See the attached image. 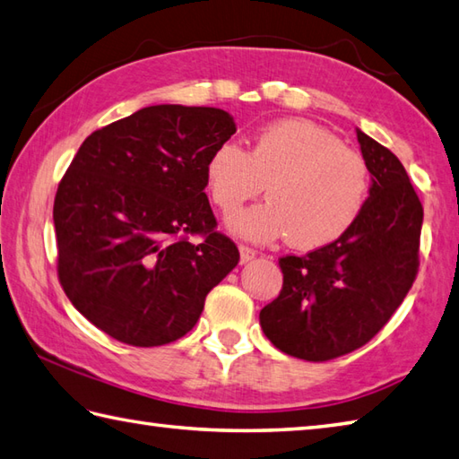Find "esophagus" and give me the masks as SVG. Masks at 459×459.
Returning <instances> with one entry per match:
<instances>
[{"label": "esophagus", "mask_w": 459, "mask_h": 459, "mask_svg": "<svg viewBox=\"0 0 459 459\" xmlns=\"http://www.w3.org/2000/svg\"><path fill=\"white\" fill-rule=\"evenodd\" d=\"M255 255H257V251L254 247L246 246V243H239V257H241L243 264H246V261H251Z\"/></svg>", "instance_id": "esophagus-1"}]
</instances>
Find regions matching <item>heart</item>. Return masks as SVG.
<instances>
[{"label": "heart", "instance_id": "1", "mask_svg": "<svg viewBox=\"0 0 459 459\" xmlns=\"http://www.w3.org/2000/svg\"><path fill=\"white\" fill-rule=\"evenodd\" d=\"M265 182L269 200L233 216L230 226L257 241L289 236L299 249L331 246L349 233L372 188L367 160L307 118L259 128L249 152L226 140L205 160V188L223 216L259 195Z\"/></svg>", "mask_w": 459, "mask_h": 459}]
</instances>
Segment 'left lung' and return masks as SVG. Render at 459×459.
<instances>
[{
	"mask_svg": "<svg viewBox=\"0 0 459 459\" xmlns=\"http://www.w3.org/2000/svg\"><path fill=\"white\" fill-rule=\"evenodd\" d=\"M372 174L354 228L307 255L279 257L283 287L261 308L267 339L289 357L325 362L367 344L416 281L424 208L404 166L357 130Z\"/></svg>",
	"mask_w": 459,
	"mask_h": 459,
	"instance_id": "obj_1",
	"label": "left lung"
}]
</instances>
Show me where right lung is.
Listing matches in <instances>:
<instances>
[{
    "label": "right lung",
    "instance_id": "right-lung-1",
    "mask_svg": "<svg viewBox=\"0 0 459 459\" xmlns=\"http://www.w3.org/2000/svg\"><path fill=\"white\" fill-rule=\"evenodd\" d=\"M233 133L221 108L154 105L95 130L74 154L53 204L57 275L112 339L178 341L238 265L204 192L205 160Z\"/></svg>",
    "mask_w": 459,
    "mask_h": 459
}]
</instances>
